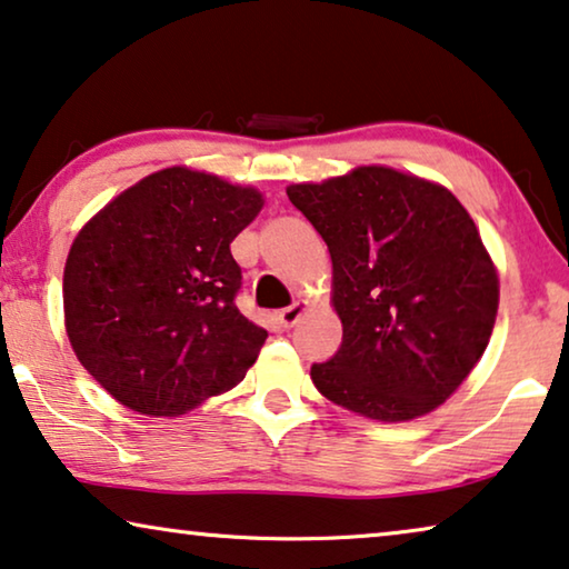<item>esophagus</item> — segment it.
I'll return each instance as SVG.
<instances>
[{"instance_id": "34e87169", "label": "esophagus", "mask_w": 569, "mask_h": 569, "mask_svg": "<svg viewBox=\"0 0 569 569\" xmlns=\"http://www.w3.org/2000/svg\"><path fill=\"white\" fill-rule=\"evenodd\" d=\"M310 310V305L305 302V300H300V302H295V305H290V308H284V310H279V323H282L284 328H292L295 323H298V320L305 316V312Z\"/></svg>"}]
</instances>
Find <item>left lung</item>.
I'll return each mask as SVG.
<instances>
[{
    "label": "left lung",
    "mask_w": 569,
    "mask_h": 569,
    "mask_svg": "<svg viewBox=\"0 0 569 569\" xmlns=\"http://www.w3.org/2000/svg\"><path fill=\"white\" fill-rule=\"evenodd\" d=\"M287 197L331 253L343 341L312 365L318 392L382 423L413 421L459 390L488 349L500 279L480 230L447 187L382 163Z\"/></svg>",
    "instance_id": "obj_1"
}]
</instances>
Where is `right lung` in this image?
Returning a JSON list of instances; mask_svg holds the SVG:
<instances>
[{
  "label": "right lung",
  "instance_id": "right-lung-1",
  "mask_svg": "<svg viewBox=\"0 0 569 569\" xmlns=\"http://www.w3.org/2000/svg\"><path fill=\"white\" fill-rule=\"evenodd\" d=\"M261 208L257 187L169 167L81 226L63 267V326L120 406L174 418L249 372L267 331L236 308L230 243Z\"/></svg>",
  "mask_w": 569,
  "mask_h": 569
}]
</instances>
